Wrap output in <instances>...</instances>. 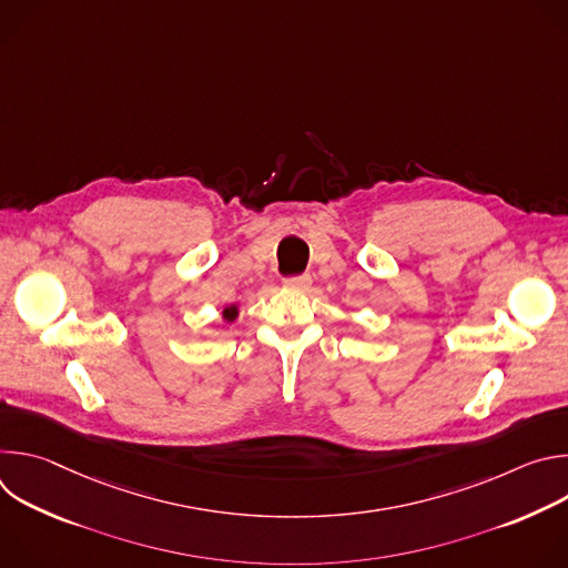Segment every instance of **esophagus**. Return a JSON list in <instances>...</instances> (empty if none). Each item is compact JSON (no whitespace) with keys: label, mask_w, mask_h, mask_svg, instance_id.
<instances>
[{"label":"esophagus","mask_w":568,"mask_h":568,"mask_svg":"<svg viewBox=\"0 0 568 568\" xmlns=\"http://www.w3.org/2000/svg\"><path fill=\"white\" fill-rule=\"evenodd\" d=\"M310 285H312L310 274H298V276H287V278H285V287H290V290L303 292V290H307Z\"/></svg>","instance_id":"34e87169"}]
</instances>
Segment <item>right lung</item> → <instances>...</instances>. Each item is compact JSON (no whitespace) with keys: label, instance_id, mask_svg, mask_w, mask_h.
<instances>
[{"label":"right lung","instance_id":"right-lung-1","mask_svg":"<svg viewBox=\"0 0 568 568\" xmlns=\"http://www.w3.org/2000/svg\"><path fill=\"white\" fill-rule=\"evenodd\" d=\"M224 316L231 321V318L235 316V307H226V310H224Z\"/></svg>","mask_w":568,"mask_h":568}]
</instances>
